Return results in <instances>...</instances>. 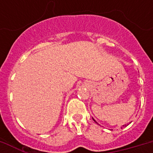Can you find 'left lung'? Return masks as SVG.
<instances>
[{"label": "left lung", "instance_id": "left-lung-1", "mask_svg": "<svg viewBox=\"0 0 153 153\" xmlns=\"http://www.w3.org/2000/svg\"><path fill=\"white\" fill-rule=\"evenodd\" d=\"M93 120H94V121H95V120H94V118H93ZM95 122H96V121H95ZM127 126H128V125H127ZM125 126H126V125H125V126H123V127H125Z\"/></svg>", "mask_w": 153, "mask_h": 153}]
</instances>
